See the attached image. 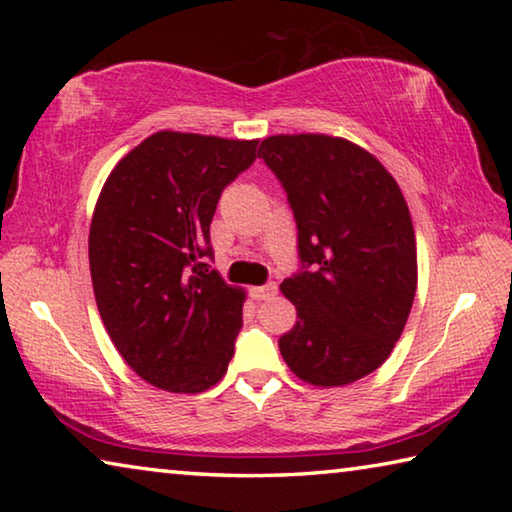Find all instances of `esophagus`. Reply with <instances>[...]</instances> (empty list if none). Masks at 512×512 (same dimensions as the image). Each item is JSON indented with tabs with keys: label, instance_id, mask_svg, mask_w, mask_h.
Returning a JSON list of instances; mask_svg holds the SVG:
<instances>
[{
	"label": "esophagus",
	"instance_id": "esophagus-1",
	"mask_svg": "<svg viewBox=\"0 0 512 512\" xmlns=\"http://www.w3.org/2000/svg\"><path fill=\"white\" fill-rule=\"evenodd\" d=\"M250 294H253L255 300H271L275 294H278V285H275V282H266L262 287L250 289Z\"/></svg>",
	"mask_w": 512,
	"mask_h": 512
}]
</instances>
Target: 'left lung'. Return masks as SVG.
<instances>
[{"instance_id": "1", "label": "left lung", "mask_w": 512, "mask_h": 512, "mask_svg": "<svg viewBox=\"0 0 512 512\" xmlns=\"http://www.w3.org/2000/svg\"><path fill=\"white\" fill-rule=\"evenodd\" d=\"M259 157L294 212L300 269L280 289L298 321L278 339L305 383L337 387L383 364L417 291V246L394 177L367 150L323 134L269 136Z\"/></svg>"}]
</instances>
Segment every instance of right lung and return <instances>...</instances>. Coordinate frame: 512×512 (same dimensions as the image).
Segmentation results:
<instances>
[{
	"mask_svg": "<svg viewBox=\"0 0 512 512\" xmlns=\"http://www.w3.org/2000/svg\"><path fill=\"white\" fill-rule=\"evenodd\" d=\"M257 141L157 132L118 161L95 205L88 262L118 353L168 392L216 385L243 326V291L212 271L209 225Z\"/></svg>",
	"mask_w": 512,
	"mask_h": 512,
	"instance_id": "right-lung-1",
	"label": "right lung"
}]
</instances>
